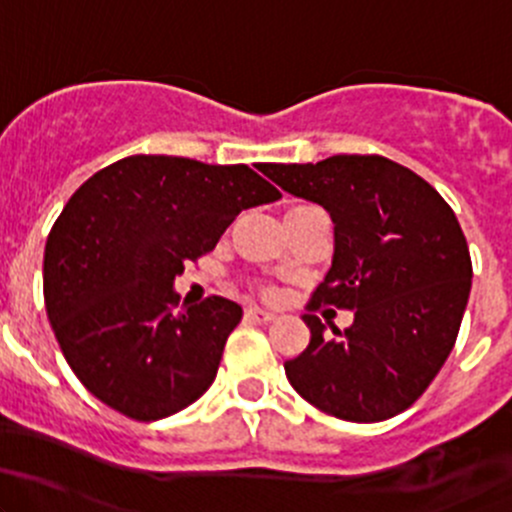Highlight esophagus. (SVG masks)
<instances>
[{
	"mask_svg": "<svg viewBox=\"0 0 512 512\" xmlns=\"http://www.w3.org/2000/svg\"><path fill=\"white\" fill-rule=\"evenodd\" d=\"M247 319H252V322H275L277 314L267 312V309H260V307H250L245 312Z\"/></svg>",
	"mask_w": 512,
	"mask_h": 512,
	"instance_id": "esophagus-1",
	"label": "esophagus"
}]
</instances>
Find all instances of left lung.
Listing matches in <instances>:
<instances>
[{
  "mask_svg": "<svg viewBox=\"0 0 512 512\" xmlns=\"http://www.w3.org/2000/svg\"><path fill=\"white\" fill-rule=\"evenodd\" d=\"M262 173L294 198L322 205L334 257L304 314L312 339L285 361L289 384L329 416L376 423L401 414L446 364L468 294L471 252L451 205L421 175L384 156L267 163ZM354 308L335 337L311 312Z\"/></svg>",
  "mask_w": 512,
  "mask_h": 512,
  "instance_id": "obj_1",
  "label": "left lung"
}]
</instances>
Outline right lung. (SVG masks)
I'll return each instance as SVG.
<instances>
[{
  "mask_svg": "<svg viewBox=\"0 0 512 512\" xmlns=\"http://www.w3.org/2000/svg\"><path fill=\"white\" fill-rule=\"evenodd\" d=\"M277 198L247 165L175 156L116 160L71 195L46 240L44 304L98 401L158 421L210 389L242 307L208 297L178 312L173 282L242 210Z\"/></svg>",
  "mask_w": 512,
  "mask_h": 512,
  "instance_id": "right-lung-1",
  "label": "right lung"
}]
</instances>
